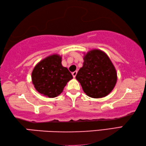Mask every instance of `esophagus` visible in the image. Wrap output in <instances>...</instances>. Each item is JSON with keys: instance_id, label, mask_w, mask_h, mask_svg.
<instances>
[{"instance_id": "34e87169", "label": "esophagus", "mask_w": 146, "mask_h": 146, "mask_svg": "<svg viewBox=\"0 0 146 146\" xmlns=\"http://www.w3.org/2000/svg\"><path fill=\"white\" fill-rule=\"evenodd\" d=\"M77 73H78L77 71H75V72H72V76L74 78H76V75H77Z\"/></svg>"}]
</instances>
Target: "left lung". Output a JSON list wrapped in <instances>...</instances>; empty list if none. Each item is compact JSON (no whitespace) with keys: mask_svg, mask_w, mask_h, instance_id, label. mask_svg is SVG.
Instances as JSON below:
<instances>
[{"mask_svg":"<svg viewBox=\"0 0 146 146\" xmlns=\"http://www.w3.org/2000/svg\"><path fill=\"white\" fill-rule=\"evenodd\" d=\"M83 66L76 76L83 91L93 98L108 95L117 82V74L108 56L100 50L94 49L85 54Z\"/></svg>","mask_w":146,"mask_h":146,"instance_id":"left-lung-1","label":"left lung"}]
</instances>
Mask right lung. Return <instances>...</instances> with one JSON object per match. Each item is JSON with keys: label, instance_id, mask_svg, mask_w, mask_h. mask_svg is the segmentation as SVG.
Here are the masks:
<instances>
[{"label": "right lung", "instance_id": "1", "mask_svg": "<svg viewBox=\"0 0 146 146\" xmlns=\"http://www.w3.org/2000/svg\"><path fill=\"white\" fill-rule=\"evenodd\" d=\"M61 59L59 55H51L39 61L33 68L32 83L40 94L48 98L56 97L73 78L68 68L62 65Z\"/></svg>", "mask_w": 146, "mask_h": 146}]
</instances>
